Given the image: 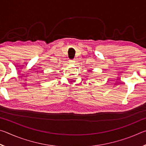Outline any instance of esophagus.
Masks as SVG:
<instances>
[{
    "label": "esophagus",
    "mask_w": 146,
    "mask_h": 146,
    "mask_svg": "<svg viewBox=\"0 0 146 146\" xmlns=\"http://www.w3.org/2000/svg\"><path fill=\"white\" fill-rule=\"evenodd\" d=\"M75 62V60H70V62H69L71 63V64H73V63Z\"/></svg>",
    "instance_id": "esophagus-1"
}]
</instances>
